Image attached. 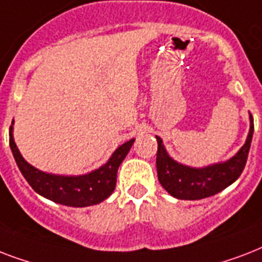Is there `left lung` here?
I'll return each instance as SVG.
<instances>
[{"instance_id": "1", "label": "left lung", "mask_w": 262, "mask_h": 262, "mask_svg": "<svg viewBox=\"0 0 262 262\" xmlns=\"http://www.w3.org/2000/svg\"><path fill=\"white\" fill-rule=\"evenodd\" d=\"M254 122L250 114V129L248 139L239 151L231 159L223 163H216L203 168H194L181 164L170 158L163 145V141L158 140L156 168L160 185L166 190L179 200H201L215 195L239 178L248 162L249 149L252 144Z\"/></svg>"}]
</instances>
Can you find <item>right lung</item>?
<instances>
[{
  "label": "right lung",
  "instance_id": "right-lung-1",
  "mask_svg": "<svg viewBox=\"0 0 262 262\" xmlns=\"http://www.w3.org/2000/svg\"><path fill=\"white\" fill-rule=\"evenodd\" d=\"M135 139L119 145L98 170L84 175H55L43 172L31 166L21 156L13 140V122L9 129V145L23 177L38 194L68 207L83 208L102 203L114 191L119 164L130 151Z\"/></svg>",
  "mask_w": 262,
  "mask_h": 262
}]
</instances>
